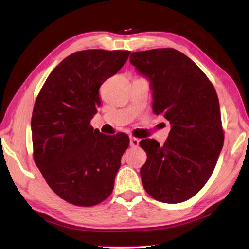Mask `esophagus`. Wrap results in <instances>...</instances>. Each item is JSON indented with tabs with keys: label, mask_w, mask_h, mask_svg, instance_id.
<instances>
[{
	"label": "esophagus",
	"mask_w": 249,
	"mask_h": 249,
	"mask_svg": "<svg viewBox=\"0 0 249 249\" xmlns=\"http://www.w3.org/2000/svg\"><path fill=\"white\" fill-rule=\"evenodd\" d=\"M140 144V140L136 138H130V146L131 147H138Z\"/></svg>",
	"instance_id": "1"
}]
</instances>
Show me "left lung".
Returning <instances> with one entry per match:
<instances>
[{
	"instance_id": "1",
	"label": "left lung",
	"mask_w": 249,
	"mask_h": 249,
	"mask_svg": "<svg viewBox=\"0 0 249 249\" xmlns=\"http://www.w3.org/2000/svg\"><path fill=\"white\" fill-rule=\"evenodd\" d=\"M130 63L149 82L153 110L170 121L164 144L146 139L141 178L147 194L163 203H180L209 180L224 146L219 101L201 69L173 48L132 53Z\"/></svg>"
}]
</instances>
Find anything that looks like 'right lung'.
<instances>
[{
    "mask_svg": "<svg viewBox=\"0 0 249 249\" xmlns=\"http://www.w3.org/2000/svg\"><path fill=\"white\" fill-rule=\"evenodd\" d=\"M129 54L102 49L72 53L53 69L35 101L34 161L50 188L74 205H95L113 191L129 138L104 135L90 120L101 105V85L124 67Z\"/></svg>",
    "mask_w": 249,
    "mask_h": 249,
    "instance_id": "add662e5",
    "label": "right lung"
}]
</instances>
